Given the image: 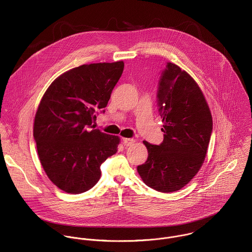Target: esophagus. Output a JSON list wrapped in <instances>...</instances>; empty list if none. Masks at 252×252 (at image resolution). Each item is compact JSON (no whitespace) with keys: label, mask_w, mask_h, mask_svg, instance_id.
Listing matches in <instances>:
<instances>
[{"label":"esophagus","mask_w":252,"mask_h":252,"mask_svg":"<svg viewBox=\"0 0 252 252\" xmlns=\"http://www.w3.org/2000/svg\"><path fill=\"white\" fill-rule=\"evenodd\" d=\"M122 143H123L125 146H129V145H131V144L135 143V140L134 139H125L124 138V139H122Z\"/></svg>","instance_id":"34e87169"}]
</instances>
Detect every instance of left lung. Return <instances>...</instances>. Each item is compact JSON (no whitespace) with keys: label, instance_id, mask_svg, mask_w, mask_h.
<instances>
[{"label":"left lung","instance_id":"left-lung-1","mask_svg":"<svg viewBox=\"0 0 252 252\" xmlns=\"http://www.w3.org/2000/svg\"><path fill=\"white\" fill-rule=\"evenodd\" d=\"M156 98L164 140L159 145L144 141L148 157L137 169L147 186L170 193L185 186L202 167L213 118L198 84L173 63L161 72Z\"/></svg>","mask_w":252,"mask_h":252}]
</instances>
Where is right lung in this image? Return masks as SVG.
Masks as SVG:
<instances>
[{"label":"right lung","mask_w":252,"mask_h":252,"mask_svg":"<svg viewBox=\"0 0 252 252\" xmlns=\"http://www.w3.org/2000/svg\"><path fill=\"white\" fill-rule=\"evenodd\" d=\"M124 69L122 61L82 65L57 77L36 110L34 139L44 172L61 190L78 194L100 180L101 165L117 151L119 138L89 131L105 112Z\"/></svg>","instance_id":"right-lung-1"}]
</instances>
